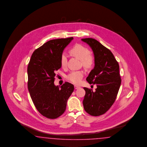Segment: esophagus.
<instances>
[{
    "mask_svg": "<svg viewBox=\"0 0 147 147\" xmlns=\"http://www.w3.org/2000/svg\"><path fill=\"white\" fill-rule=\"evenodd\" d=\"M74 88H75V89H78L80 88V87L78 86H77V85H74Z\"/></svg>",
    "mask_w": 147,
    "mask_h": 147,
    "instance_id": "obj_1",
    "label": "esophagus"
}]
</instances>
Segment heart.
Listing matches in <instances>:
<instances>
[{"label":"heart","instance_id":"obj_1","mask_svg":"<svg viewBox=\"0 0 147 147\" xmlns=\"http://www.w3.org/2000/svg\"><path fill=\"white\" fill-rule=\"evenodd\" d=\"M69 53L76 58L81 60L83 65L86 67H90L94 63L93 57L90 54L88 49L84 46L76 44L69 49ZM61 66L65 67L67 65V57L65 54H61L60 58ZM84 76L83 71H71L66 76V79L74 84H79Z\"/></svg>","mask_w":147,"mask_h":147}]
</instances>
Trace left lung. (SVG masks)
I'll return each instance as SVG.
<instances>
[{
  "mask_svg": "<svg viewBox=\"0 0 147 147\" xmlns=\"http://www.w3.org/2000/svg\"><path fill=\"white\" fill-rule=\"evenodd\" d=\"M81 40L89 45L95 58V66L86 80L97 86L95 92L84 87L86 94L83 105L89 115H101L113 105L119 92L121 83L119 65L111 51L97 40L93 38Z\"/></svg>",
  "mask_w": 147,
  "mask_h": 147,
  "instance_id": "obj_1",
  "label": "left lung"
}]
</instances>
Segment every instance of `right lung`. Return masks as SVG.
I'll use <instances>...</instances> for the list:
<instances>
[{
  "mask_svg": "<svg viewBox=\"0 0 147 147\" xmlns=\"http://www.w3.org/2000/svg\"><path fill=\"white\" fill-rule=\"evenodd\" d=\"M73 37L51 40L36 49L27 67V87L32 101L42 115L58 118L66 111L68 98L74 87L65 82L55 86V71L61 68L60 58Z\"/></svg>",
  "mask_w": 147,
  "mask_h": 147,
  "instance_id": "1",
  "label": "right lung"
}]
</instances>
